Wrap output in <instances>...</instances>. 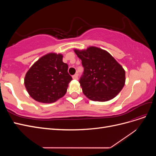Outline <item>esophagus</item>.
<instances>
[{"mask_svg":"<svg viewBox=\"0 0 156 156\" xmlns=\"http://www.w3.org/2000/svg\"><path fill=\"white\" fill-rule=\"evenodd\" d=\"M72 78H73V79L77 80V79H78V75L77 74H75L74 75H73V76H72Z\"/></svg>","mask_w":156,"mask_h":156,"instance_id":"34e87169","label":"esophagus"}]
</instances>
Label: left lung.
<instances>
[{"instance_id": "8db88e82", "label": "left lung", "mask_w": 156, "mask_h": 156, "mask_svg": "<svg viewBox=\"0 0 156 156\" xmlns=\"http://www.w3.org/2000/svg\"><path fill=\"white\" fill-rule=\"evenodd\" d=\"M74 51L84 67L79 83L84 95L94 101H107L116 97L126 82L122 66L107 51L97 47Z\"/></svg>"}]
</instances>
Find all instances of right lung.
<instances>
[{
    "label": "right lung",
    "mask_w": 156,
    "mask_h": 156,
    "mask_svg": "<svg viewBox=\"0 0 156 156\" xmlns=\"http://www.w3.org/2000/svg\"><path fill=\"white\" fill-rule=\"evenodd\" d=\"M63 55L50 53L41 56L27 72L24 83L30 96L34 100L50 103L62 98L72 80Z\"/></svg>",
    "instance_id": "1"
}]
</instances>
